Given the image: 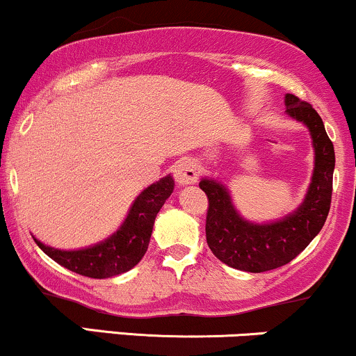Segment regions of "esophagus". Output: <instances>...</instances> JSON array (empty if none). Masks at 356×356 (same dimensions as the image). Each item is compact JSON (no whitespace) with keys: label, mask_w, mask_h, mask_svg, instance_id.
I'll return each instance as SVG.
<instances>
[{"label":"esophagus","mask_w":356,"mask_h":356,"mask_svg":"<svg viewBox=\"0 0 356 356\" xmlns=\"http://www.w3.org/2000/svg\"><path fill=\"white\" fill-rule=\"evenodd\" d=\"M174 177L179 186H189V184L197 182L199 167L191 159H182L174 165Z\"/></svg>","instance_id":"1"}]
</instances>
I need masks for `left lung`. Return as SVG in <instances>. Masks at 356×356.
<instances>
[{
	"label": "left lung",
	"instance_id": "1",
	"mask_svg": "<svg viewBox=\"0 0 356 356\" xmlns=\"http://www.w3.org/2000/svg\"><path fill=\"white\" fill-rule=\"evenodd\" d=\"M286 115L309 130L314 150L312 182L303 202L284 218L252 222L239 214L226 184L204 177L199 187L209 199L206 239L212 254L227 266L248 273L271 271L293 261L321 231L330 212L334 149L321 117L298 97L284 95Z\"/></svg>",
	"mask_w": 356,
	"mask_h": 356
}]
</instances>
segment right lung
Listing matches in <instances>:
<instances>
[{"label":"right lung","instance_id":"obj_1","mask_svg":"<svg viewBox=\"0 0 356 356\" xmlns=\"http://www.w3.org/2000/svg\"><path fill=\"white\" fill-rule=\"evenodd\" d=\"M174 186L170 174L150 184L137 195L122 226L107 239L93 246L67 251L47 246L35 236L33 239L44 254L76 275L95 280L118 276L132 269L144 257L152 236L155 218L174 192Z\"/></svg>","mask_w":356,"mask_h":356}]
</instances>
